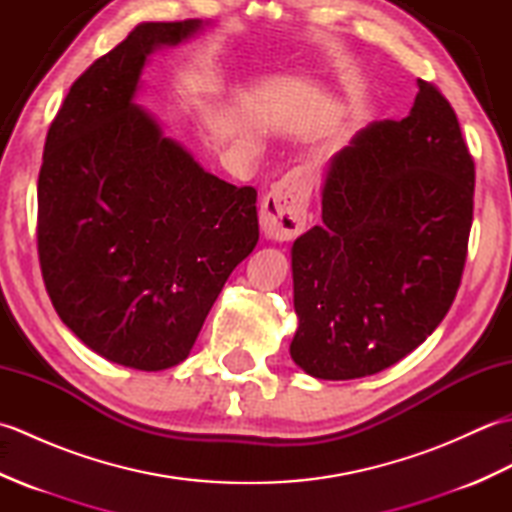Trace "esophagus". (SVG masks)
Here are the masks:
<instances>
[{"instance_id":"34e87169","label":"esophagus","mask_w":512,"mask_h":512,"mask_svg":"<svg viewBox=\"0 0 512 512\" xmlns=\"http://www.w3.org/2000/svg\"><path fill=\"white\" fill-rule=\"evenodd\" d=\"M312 184L303 169H292L264 195L259 224L268 239L290 242L306 231Z\"/></svg>"}]
</instances>
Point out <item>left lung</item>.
<instances>
[{
    "label": "left lung",
    "mask_w": 512,
    "mask_h": 512,
    "mask_svg": "<svg viewBox=\"0 0 512 512\" xmlns=\"http://www.w3.org/2000/svg\"><path fill=\"white\" fill-rule=\"evenodd\" d=\"M473 191L458 116L418 79L407 118L369 123L328 162L323 224L292 244V361L314 378L350 380L424 343L458 295Z\"/></svg>",
    "instance_id": "1"
}]
</instances>
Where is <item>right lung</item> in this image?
Here are the masks:
<instances>
[{
    "mask_svg": "<svg viewBox=\"0 0 512 512\" xmlns=\"http://www.w3.org/2000/svg\"><path fill=\"white\" fill-rule=\"evenodd\" d=\"M200 19L138 24L96 59L48 129L37 246L61 321L118 365L182 363L259 239L257 191L204 171L134 103L147 57Z\"/></svg>",
    "mask_w": 512,
    "mask_h": 512,
    "instance_id": "right-lung-1",
    "label": "right lung"
}]
</instances>
